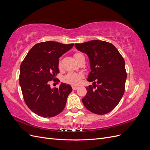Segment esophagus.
Returning a JSON list of instances; mask_svg holds the SVG:
<instances>
[{"instance_id":"34e87169","label":"esophagus","mask_w":150,"mask_h":150,"mask_svg":"<svg viewBox=\"0 0 150 150\" xmlns=\"http://www.w3.org/2000/svg\"><path fill=\"white\" fill-rule=\"evenodd\" d=\"M72 89H73V90H76L78 88V86H72Z\"/></svg>"}]
</instances>
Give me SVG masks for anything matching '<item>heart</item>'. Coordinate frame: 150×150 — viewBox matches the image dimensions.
Masks as SVG:
<instances>
[{
    "label": "heart",
    "mask_w": 150,
    "mask_h": 150,
    "mask_svg": "<svg viewBox=\"0 0 150 150\" xmlns=\"http://www.w3.org/2000/svg\"><path fill=\"white\" fill-rule=\"evenodd\" d=\"M74 57L76 59V61L78 62L80 59L84 57V56L82 52H77L74 54ZM61 62H59V66L61 67ZM83 76V75L81 73H78V72H69V73H68L64 77L63 81H64L65 83L72 85H78L80 84Z\"/></svg>",
    "instance_id": "b5f03b06"
}]
</instances>
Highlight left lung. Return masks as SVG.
I'll list each match as a JSON object with an SVG mask.
<instances>
[{
    "instance_id": "left-lung-1",
    "label": "left lung",
    "mask_w": 150,
    "mask_h": 150,
    "mask_svg": "<svg viewBox=\"0 0 150 150\" xmlns=\"http://www.w3.org/2000/svg\"><path fill=\"white\" fill-rule=\"evenodd\" d=\"M79 51L89 57L91 71L82 99L84 106L96 115H105L118 104L123 96L127 77L124 58L111 43L93 40L75 44Z\"/></svg>"
}]
</instances>
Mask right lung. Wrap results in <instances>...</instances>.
<instances>
[{"instance_id":"obj_1","label":"right lung","mask_w":150,"mask_h":150,"mask_svg":"<svg viewBox=\"0 0 150 150\" xmlns=\"http://www.w3.org/2000/svg\"><path fill=\"white\" fill-rule=\"evenodd\" d=\"M73 46L54 41L38 43L21 63L19 84L24 101L39 116L53 117L64 110L71 86L61 83L59 88L51 89L49 83L56 81L54 77L59 73V58Z\"/></svg>"}]
</instances>
